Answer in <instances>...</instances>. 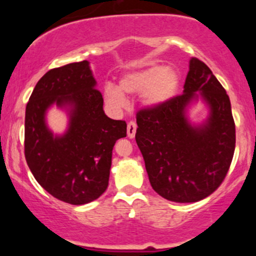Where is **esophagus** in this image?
Listing matches in <instances>:
<instances>
[{
  "label": "esophagus",
  "mask_w": 256,
  "mask_h": 256,
  "mask_svg": "<svg viewBox=\"0 0 256 256\" xmlns=\"http://www.w3.org/2000/svg\"><path fill=\"white\" fill-rule=\"evenodd\" d=\"M136 130H137V125L134 122H130L128 124V138H134V134H136Z\"/></svg>",
  "instance_id": "34e87169"
}]
</instances>
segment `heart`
I'll list each match as a JSON object with an SVG mask.
<instances>
[{
	"instance_id": "1",
	"label": "heart",
	"mask_w": 256,
	"mask_h": 256,
	"mask_svg": "<svg viewBox=\"0 0 256 256\" xmlns=\"http://www.w3.org/2000/svg\"><path fill=\"white\" fill-rule=\"evenodd\" d=\"M179 84L180 76L177 70L150 64L146 68L125 73L120 79L119 88L108 84L104 96L110 106L124 107L126 98L122 92L128 95L142 94V104L146 108H158L177 95Z\"/></svg>"
}]
</instances>
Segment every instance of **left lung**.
<instances>
[{
	"label": "left lung",
	"instance_id": "1",
	"mask_svg": "<svg viewBox=\"0 0 256 256\" xmlns=\"http://www.w3.org/2000/svg\"><path fill=\"white\" fill-rule=\"evenodd\" d=\"M201 99L208 116L201 124L188 119L191 106ZM136 142L149 182L168 201L198 202L224 180L236 144V130L228 94L210 67L189 61L183 94L158 108L137 113Z\"/></svg>",
	"mask_w": 256,
	"mask_h": 256
}]
</instances>
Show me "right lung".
<instances>
[{
    "label": "right lung",
    "mask_w": 256,
    "mask_h": 256,
    "mask_svg": "<svg viewBox=\"0 0 256 256\" xmlns=\"http://www.w3.org/2000/svg\"><path fill=\"white\" fill-rule=\"evenodd\" d=\"M89 61L48 71L32 91L25 113V158L40 186L60 201L85 204L110 180L112 150L126 137V122L108 118ZM52 105L66 110L69 125L55 135L46 124Z\"/></svg>",
    "instance_id": "1"
}]
</instances>
